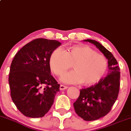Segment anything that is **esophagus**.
Returning <instances> with one entry per match:
<instances>
[{
	"label": "esophagus",
	"mask_w": 131,
	"mask_h": 131,
	"mask_svg": "<svg viewBox=\"0 0 131 131\" xmlns=\"http://www.w3.org/2000/svg\"><path fill=\"white\" fill-rule=\"evenodd\" d=\"M67 88H68V86H65V85H60V90H66V89H67Z\"/></svg>",
	"instance_id": "obj_1"
}]
</instances>
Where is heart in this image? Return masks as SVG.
Listing matches in <instances>:
<instances>
[{
    "instance_id": "1",
    "label": "heart",
    "mask_w": 131,
    "mask_h": 131,
    "mask_svg": "<svg viewBox=\"0 0 131 131\" xmlns=\"http://www.w3.org/2000/svg\"><path fill=\"white\" fill-rule=\"evenodd\" d=\"M50 67L57 75H61L73 67L74 70L64 73L61 80L66 83H81L90 85L103 77L108 67L104 56L97 54L86 46H75L67 51L61 48L56 49L49 59Z\"/></svg>"
}]
</instances>
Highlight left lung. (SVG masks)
<instances>
[{
  "mask_svg": "<svg viewBox=\"0 0 131 131\" xmlns=\"http://www.w3.org/2000/svg\"><path fill=\"white\" fill-rule=\"evenodd\" d=\"M96 46L108 59V73L98 83L80 90V95L73 107L77 115L85 121H94L106 115L118 96L120 86V69L117 62L111 52L100 42L85 39Z\"/></svg>",
  "mask_w": 131,
  "mask_h": 131,
  "instance_id": "8db88e82",
  "label": "left lung"
}]
</instances>
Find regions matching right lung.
<instances>
[{
	"label": "right lung",
	"mask_w": 131,
	"mask_h": 131,
	"mask_svg": "<svg viewBox=\"0 0 131 131\" xmlns=\"http://www.w3.org/2000/svg\"><path fill=\"white\" fill-rule=\"evenodd\" d=\"M61 43L45 38L34 39L15 56L10 66V95L25 116L42 117L54 103L60 85L51 75L49 59Z\"/></svg>",
	"instance_id": "right-lung-1"
}]
</instances>
